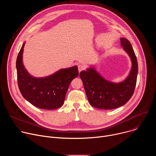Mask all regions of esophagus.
Masks as SVG:
<instances>
[{
  "label": "esophagus",
  "instance_id": "1",
  "mask_svg": "<svg viewBox=\"0 0 156 156\" xmlns=\"http://www.w3.org/2000/svg\"><path fill=\"white\" fill-rule=\"evenodd\" d=\"M78 69L79 72H81V71H83V70H84L85 69V66L83 65H81L80 64V65H79L78 66Z\"/></svg>",
  "mask_w": 156,
  "mask_h": 156
}]
</instances>
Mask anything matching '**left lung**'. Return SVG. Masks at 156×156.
<instances>
[{
    "label": "left lung",
    "instance_id": "left-lung-1",
    "mask_svg": "<svg viewBox=\"0 0 156 156\" xmlns=\"http://www.w3.org/2000/svg\"><path fill=\"white\" fill-rule=\"evenodd\" d=\"M121 45L129 56L132 66L128 77L119 83L106 80L94 69L90 68L80 73L90 104L98 108L113 109L125 104L131 98L136 84L138 65L130 42L120 38Z\"/></svg>",
    "mask_w": 156,
    "mask_h": 156
}]
</instances>
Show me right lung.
Masks as SVG:
<instances>
[{"instance_id": "obj_1", "label": "right lung", "mask_w": 156, "mask_h": 156, "mask_svg": "<svg viewBox=\"0 0 156 156\" xmlns=\"http://www.w3.org/2000/svg\"><path fill=\"white\" fill-rule=\"evenodd\" d=\"M25 44H23L16 62L20 93L27 101L39 108L53 110L60 107L71 81L79 75L78 66L61 69L46 77L35 78L30 75L23 63Z\"/></svg>"}]
</instances>
